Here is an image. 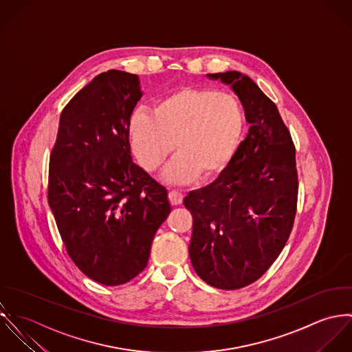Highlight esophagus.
<instances>
[{
    "label": "esophagus",
    "mask_w": 352,
    "mask_h": 352,
    "mask_svg": "<svg viewBox=\"0 0 352 352\" xmlns=\"http://www.w3.org/2000/svg\"><path fill=\"white\" fill-rule=\"evenodd\" d=\"M184 200V195L178 190H170L168 192V201L171 206H179Z\"/></svg>",
    "instance_id": "1"
}]
</instances>
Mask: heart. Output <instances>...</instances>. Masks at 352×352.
Segmentation results:
<instances>
[{
  "instance_id": "1",
  "label": "heart",
  "mask_w": 352,
  "mask_h": 352,
  "mask_svg": "<svg viewBox=\"0 0 352 352\" xmlns=\"http://www.w3.org/2000/svg\"><path fill=\"white\" fill-rule=\"evenodd\" d=\"M243 116L234 95L213 88H181L163 98L153 113L136 110L131 136L141 166L157 170L166 157L179 151L164 178L185 184L200 174H217L231 159L242 132Z\"/></svg>"
}]
</instances>
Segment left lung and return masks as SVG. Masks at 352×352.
<instances>
[{"mask_svg": "<svg viewBox=\"0 0 352 352\" xmlns=\"http://www.w3.org/2000/svg\"><path fill=\"white\" fill-rule=\"evenodd\" d=\"M231 85L249 132L211 185L192 190V265L212 287L236 289L258 280L279 257L298 201L295 145L276 104L239 72L212 73Z\"/></svg>", "mask_w": 352, "mask_h": 352, "instance_id": "8db88e82", "label": "left lung"}]
</instances>
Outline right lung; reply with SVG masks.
<instances>
[{"label": "right lung", "mask_w": 352, "mask_h": 352, "mask_svg": "<svg viewBox=\"0 0 352 352\" xmlns=\"http://www.w3.org/2000/svg\"><path fill=\"white\" fill-rule=\"evenodd\" d=\"M140 81L103 72L64 107L50 153L47 200L76 267L120 285L146 267L153 235L170 213L167 190L132 162L129 125Z\"/></svg>", "instance_id": "add662e5"}]
</instances>
